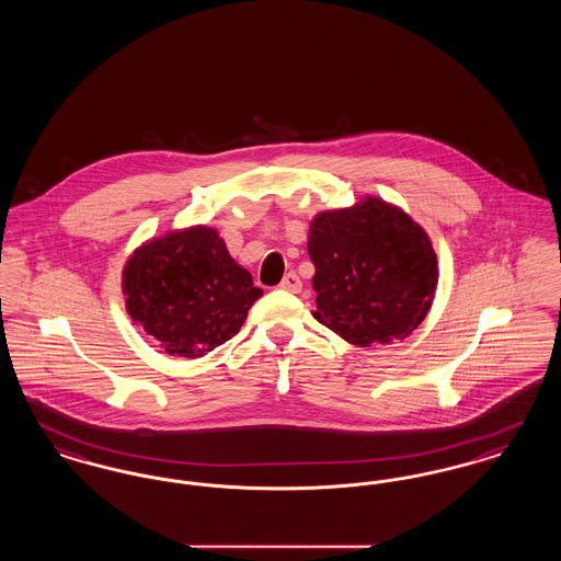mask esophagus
Wrapping results in <instances>:
<instances>
[{
	"label": "esophagus",
	"mask_w": 561,
	"mask_h": 561,
	"mask_svg": "<svg viewBox=\"0 0 561 561\" xmlns=\"http://www.w3.org/2000/svg\"><path fill=\"white\" fill-rule=\"evenodd\" d=\"M279 288H282V290H288V293H300L302 282H300V277H298L294 271H290V273H286V275H284V279H282Z\"/></svg>",
	"instance_id": "esophagus-1"
}]
</instances>
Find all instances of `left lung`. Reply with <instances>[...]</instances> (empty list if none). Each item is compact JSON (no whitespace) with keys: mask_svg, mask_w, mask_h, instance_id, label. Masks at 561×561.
Listing matches in <instances>:
<instances>
[{"mask_svg":"<svg viewBox=\"0 0 561 561\" xmlns=\"http://www.w3.org/2000/svg\"><path fill=\"white\" fill-rule=\"evenodd\" d=\"M313 318L355 347L391 345L427 318L437 256L427 231L398 206L366 197L309 227Z\"/></svg>","mask_w":561,"mask_h":561,"instance_id":"8db88e82","label":"left lung"}]
</instances>
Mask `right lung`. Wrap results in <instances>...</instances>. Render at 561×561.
Returning <instances> with one entry per match:
<instances>
[{"label":"right lung","mask_w":561,"mask_h":561,"mask_svg":"<svg viewBox=\"0 0 561 561\" xmlns=\"http://www.w3.org/2000/svg\"><path fill=\"white\" fill-rule=\"evenodd\" d=\"M126 311L168 355L202 357L240 332L263 296L206 225L145 241L122 273Z\"/></svg>","instance_id":"obj_1"}]
</instances>
